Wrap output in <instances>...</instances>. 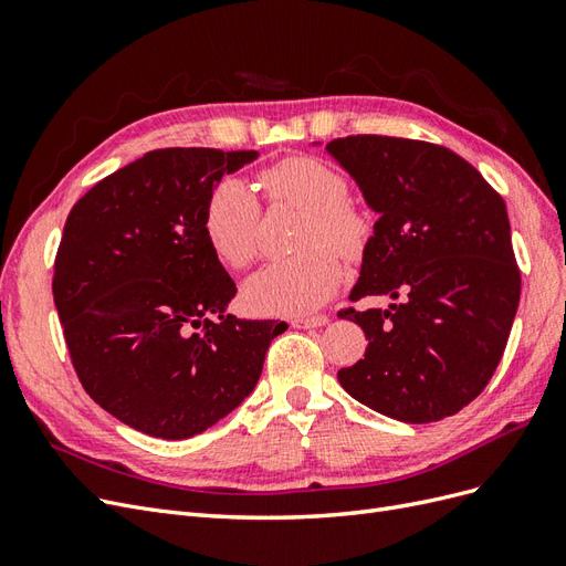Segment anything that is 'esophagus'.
Listing matches in <instances>:
<instances>
[{
  "instance_id": "obj_1",
  "label": "esophagus",
  "mask_w": 566,
  "mask_h": 566,
  "mask_svg": "<svg viewBox=\"0 0 566 566\" xmlns=\"http://www.w3.org/2000/svg\"><path fill=\"white\" fill-rule=\"evenodd\" d=\"M328 323V316H306V318H295L293 325L300 331H310V328H323Z\"/></svg>"
}]
</instances>
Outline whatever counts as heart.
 <instances>
[{"instance_id": "b5f03b06", "label": "heart", "mask_w": 566, "mask_h": 566, "mask_svg": "<svg viewBox=\"0 0 566 566\" xmlns=\"http://www.w3.org/2000/svg\"><path fill=\"white\" fill-rule=\"evenodd\" d=\"M273 200L306 210L302 254L273 260L245 281V300L269 316H304L328 302L342 281V260L368 241V221L347 202L349 188L335 167L314 158H285L262 175ZM202 231L221 262L241 269L260 250V200L241 179H224L208 198Z\"/></svg>"}]
</instances>
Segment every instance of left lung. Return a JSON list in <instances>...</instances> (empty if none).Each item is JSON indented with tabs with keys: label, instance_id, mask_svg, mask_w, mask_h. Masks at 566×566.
I'll list each match as a JSON object with an SVG mask.
<instances>
[{
	"label": "left lung",
	"instance_id": "8db88e82",
	"mask_svg": "<svg viewBox=\"0 0 566 566\" xmlns=\"http://www.w3.org/2000/svg\"><path fill=\"white\" fill-rule=\"evenodd\" d=\"M325 153L378 214L349 297L398 302L342 312L368 347L337 380L394 420L453 416L489 385L520 306L505 202L443 146L368 134L335 139Z\"/></svg>",
	"mask_w": 566,
	"mask_h": 566
}]
</instances>
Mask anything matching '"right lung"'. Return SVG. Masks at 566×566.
Returning <instances> with one entry per match:
<instances>
[{"instance_id": "1", "label": "right lung", "mask_w": 566, "mask_h": 566, "mask_svg": "<svg viewBox=\"0 0 566 566\" xmlns=\"http://www.w3.org/2000/svg\"><path fill=\"white\" fill-rule=\"evenodd\" d=\"M256 158L150 150L67 214L54 266L67 352L90 397L144 434L188 439L227 418L287 328L227 314L235 283L202 231L214 186Z\"/></svg>"}]
</instances>
